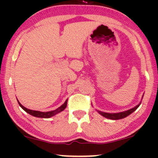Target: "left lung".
Instances as JSON below:
<instances>
[{
    "instance_id": "left-lung-1",
    "label": "left lung",
    "mask_w": 158,
    "mask_h": 158,
    "mask_svg": "<svg viewBox=\"0 0 158 158\" xmlns=\"http://www.w3.org/2000/svg\"><path fill=\"white\" fill-rule=\"evenodd\" d=\"M142 97V99H143ZM141 104V102L139 103L138 105H137L135 107L131 108V109H128L127 110H125V111H122V112H118V113H106V112H103V111H100V110H97V112L99 113L100 115H102V117H106L107 119H114V120H117V119H123L125 117H128V115L133 113L135 110L137 109V108L139 106V105Z\"/></svg>"
}]
</instances>
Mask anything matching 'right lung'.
Wrapping results in <instances>:
<instances>
[{"label":"right lung","instance_id":"right-lung-1","mask_svg":"<svg viewBox=\"0 0 158 158\" xmlns=\"http://www.w3.org/2000/svg\"><path fill=\"white\" fill-rule=\"evenodd\" d=\"M18 102H19V106L21 107V108H22L23 110H24L27 113L30 114V115L33 116V117H39V118H50V117H53V116H55L56 114L60 113V112L63 111V110L65 109V108L67 107V104H68V99H66V101L64 102V104L61 105L60 107L56 108V110H50V111H47V112H42V111H39V110H33L28 109V108H25L24 106H23L19 102V100H18Z\"/></svg>","mask_w":158,"mask_h":158}]
</instances>
